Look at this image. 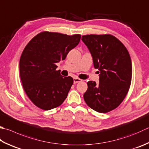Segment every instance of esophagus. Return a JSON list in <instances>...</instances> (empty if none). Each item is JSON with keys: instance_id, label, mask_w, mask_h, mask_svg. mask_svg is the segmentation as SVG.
Wrapping results in <instances>:
<instances>
[{"instance_id": "esophagus-1", "label": "esophagus", "mask_w": 149, "mask_h": 149, "mask_svg": "<svg viewBox=\"0 0 149 149\" xmlns=\"http://www.w3.org/2000/svg\"><path fill=\"white\" fill-rule=\"evenodd\" d=\"M73 80H74V84H77V83H78V82H82V80H81V79H80V78H74Z\"/></svg>"}]
</instances>
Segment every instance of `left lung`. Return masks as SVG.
I'll return each mask as SVG.
<instances>
[{
    "label": "left lung",
    "mask_w": 149,
    "mask_h": 149,
    "mask_svg": "<svg viewBox=\"0 0 149 149\" xmlns=\"http://www.w3.org/2000/svg\"><path fill=\"white\" fill-rule=\"evenodd\" d=\"M82 40L100 73L99 83H87L84 100L93 110L107 113L118 107L128 92L132 75L130 54L124 45L110 34L86 35Z\"/></svg>",
    "instance_id": "8db88e82"
}]
</instances>
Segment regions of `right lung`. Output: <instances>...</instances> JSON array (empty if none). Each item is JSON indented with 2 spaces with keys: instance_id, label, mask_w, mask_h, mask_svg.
<instances>
[{
  "instance_id": "right-lung-1",
  "label": "right lung",
  "mask_w": 149,
  "mask_h": 149,
  "mask_svg": "<svg viewBox=\"0 0 149 149\" xmlns=\"http://www.w3.org/2000/svg\"><path fill=\"white\" fill-rule=\"evenodd\" d=\"M80 38V34L43 32L25 47L19 61L20 77L28 97L38 108L49 110L65 100L73 78L61 76L56 63L65 60Z\"/></svg>"
}]
</instances>
